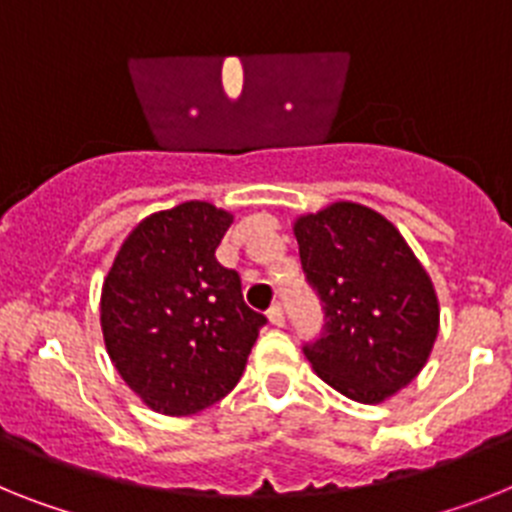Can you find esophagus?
I'll list each match as a JSON object with an SVG mask.
<instances>
[{
  "instance_id": "1",
  "label": "esophagus",
  "mask_w": 512,
  "mask_h": 512,
  "mask_svg": "<svg viewBox=\"0 0 512 512\" xmlns=\"http://www.w3.org/2000/svg\"><path fill=\"white\" fill-rule=\"evenodd\" d=\"M268 320H270V325H276V328H281V325H283V309H281V304H273V307L268 309Z\"/></svg>"
}]
</instances>
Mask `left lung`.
<instances>
[{
	"label": "left lung",
	"instance_id": "obj_1",
	"mask_svg": "<svg viewBox=\"0 0 512 512\" xmlns=\"http://www.w3.org/2000/svg\"><path fill=\"white\" fill-rule=\"evenodd\" d=\"M307 281L325 304L309 364L351 401L382 403L427 364L440 304L401 231L367 205L338 200L294 221Z\"/></svg>",
	"mask_w": 512,
	"mask_h": 512
}]
</instances>
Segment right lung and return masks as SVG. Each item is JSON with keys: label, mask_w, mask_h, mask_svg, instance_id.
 I'll list each match as a JSON object with an SVG mask.
<instances>
[{"label": "right lung", "mask_w": 512, "mask_h": 512, "mask_svg": "<svg viewBox=\"0 0 512 512\" xmlns=\"http://www.w3.org/2000/svg\"><path fill=\"white\" fill-rule=\"evenodd\" d=\"M229 210L190 200L137 223L101 289L111 364L166 416H190L231 393L265 315L249 309L236 270L216 260Z\"/></svg>", "instance_id": "obj_1"}]
</instances>
